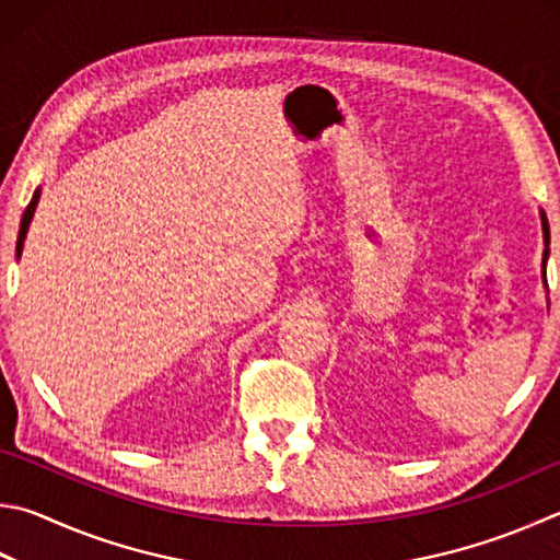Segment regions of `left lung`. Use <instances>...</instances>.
Returning <instances> with one entry per match:
<instances>
[{
	"instance_id": "obj_1",
	"label": "left lung",
	"mask_w": 560,
	"mask_h": 560,
	"mask_svg": "<svg viewBox=\"0 0 560 560\" xmlns=\"http://www.w3.org/2000/svg\"><path fill=\"white\" fill-rule=\"evenodd\" d=\"M541 228H544V242H546L541 269H544V281H546V259H548V242H551V235H548V220H546V212H544V210H541ZM546 287H548V283H546Z\"/></svg>"
}]
</instances>
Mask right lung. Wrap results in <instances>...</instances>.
<instances>
[{"label":"right lung","instance_id":"add662e5","mask_svg":"<svg viewBox=\"0 0 560 560\" xmlns=\"http://www.w3.org/2000/svg\"><path fill=\"white\" fill-rule=\"evenodd\" d=\"M38 196H40V188H36L32 202H28L24 215H22V225H19V237H16V257H22V249H24V240H26V232H28V225H32V218H34V210H36V202H38Z\"/></svg>","mask_w":560,"mask_h":560}]
</instances>
